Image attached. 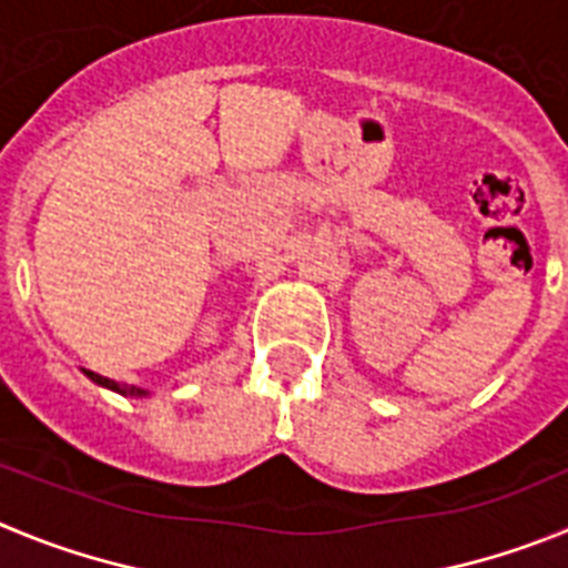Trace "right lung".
<instances>
[{
  "mask_svg": "<svg viewBox=\"0 0 568 568\" xmlns=\"http://www.w3.org/2000/svg\"><path fill=\"white\" fill-rule=\"evenodd\" d=\"M82 373L88 375V378L93 381V384L104 386V389H110V393H119V395H124V398H148V395H153V393H150V389H144V386H133V384H119V381H113V378H104V375L93 373V369H82Z\"/></svg>",
  "mask_w": 568,
  "mask_h": 568,
  "instance_id": "right-lung-1",
  "label": "right lung"
}]
</instances>
